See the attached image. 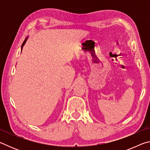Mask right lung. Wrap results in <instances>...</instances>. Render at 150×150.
<instances>
[{"label": "right lung", "instance_id": "obj_1", "mask_svg": "<svg viewBox=\"0 0 150 150\" xmlns=\"http://www.w3.org/2000/svg\"><path fill=\"white\" fill-rule=\"evenodd\" d=\"M28 37H26V39H25L24 40V42H23V44H22V46H21V50H22V48H23V47H24V44H26V41H27V40H28ZM21 52H22V51H21Z\"/></svg>", "mask_w": 150, "mask_h": 150}]
</instances>
